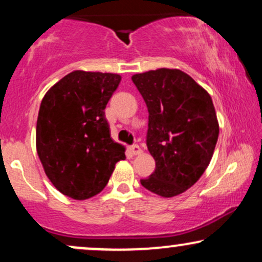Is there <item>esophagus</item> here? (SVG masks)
<instances>
[{
    "instance_id": "esophagus-1",
    "label": "esophagus",
    "mask_w": 262,
    "mask_h": 262,
    "mask_svg": "<svg viewBox=\"0 0 262 262\" xmlns=\"http://www.w3.org/2000/svg\"><path fill=\"white\" fill-rule=\"evenodd\" d=\"M129 151H130L132 155H140L143 152V150H141L139 145H133L129 148Z\"/></svg>"
}]
</instances>
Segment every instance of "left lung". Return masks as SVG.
<instances>
[{"instance_id":"left-lung-1","label":"left lung","mask_w":262,"mask_h":262,"mask_svg":"<svg viewBox=\"0 0 262 262\" xmlns=\"http://www.w3.org/2000/svg\"><path fill=\"white\" fill-rule=\"evenodd\" d=\"M149 112L146 145L155 171L140 183L164 198L196 183L208 167L219 135L209 93L179 69H158L132 76Z\"/></svg>"}]
</instances>
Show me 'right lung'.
<instances>
[{"mask_svg":"<svg viewBox=\"0 0 262 262\" xmlns=\"http://www.w3.org/2000/svg\"><path fill=\"white\" fill-rule=\"evenodd\" d=\"M121 75L75 70L50 87L38 113L35 145L48 179L74 200L106 187L125 148L111 138L104 108Z\"/></svg>","mask_w":262,"mask_h":262,"instance_id":"right-lung-1","label":"right lung"}]
</instances>
